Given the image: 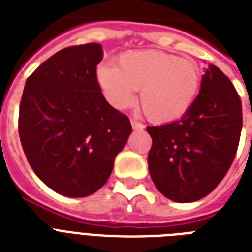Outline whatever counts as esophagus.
Masks as SVG:
<instances>
[{
	"label": "esophagus",
	"mask_w": 252,
	"mask_h": 252,
	"mask_svg": "<svg viewBox=\"0 0 252 252\" xmlns=\"http://www.w3.org/2000/svg\"><path fill=\"white\" fill-rule=\"evenodd\" d=\"M130 124H132V126H133L134 129H144V128H145V126H144L142 123L137 122L136 119H130Z\"/></svg>",
	"instance_id": "esophagus-1"
}]
</instances>
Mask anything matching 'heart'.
I'll return each instance as SVG.
<instances>
[{
  "label": "heart",
  "instance_id": "b5f03b06",
  "mask_svg": "<svg viewBox=\"0 0 252 252\" xmlns=\"http://www.w3.org/2000/svg\"><path fill=\"white\" fill-rule=\"evenodd\" d=\"M96 81L115 108L129 107L134 102V90H140V106L146 118L168 123L182 118L195 103L201 72L191 59L142 49L122 53L118 66L99 65Z\"/></svg>",
  "mask_w": 252,
  "mask_h": 252
}]
</instances>
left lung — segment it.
Listing matches in <instances>:
<instances>
[{
  "instance_id": "left-lung-1",
  "label": "left lung",
  "mask_w": 252,
  "mask_h": 252,
  "mask_svg": "<svg viewBox=\"0 0 252 252\" xmlns=\"http://www.w3.org/2000/svg\"><path fill=\"white\" fill-rule=\"evenodd\" d=\"M146 130L153 141L148 165L158 191L172 201H196L219 186L234 161L242 130L241 98L211 65L182 119Z\"/></svg>"
}]
</instances>
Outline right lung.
Instances as JSON below:
<instances>
[{"label": "right lung", "mask_w": 252, "mask_h": 252, "mask_svg": "<svg viewBox=\"0 0 252 252\" xmlns=\"http://www.w3.org/2000/svg\"><path fill=\"white\" fill-rule=\"evenodd\" d=\"M100 44L59 51L26 81L18 130L30 166L51 189L84 197L104 186L132 132L96 81Z\"/></svg>", "instance_id": "1"}]
</instances>
